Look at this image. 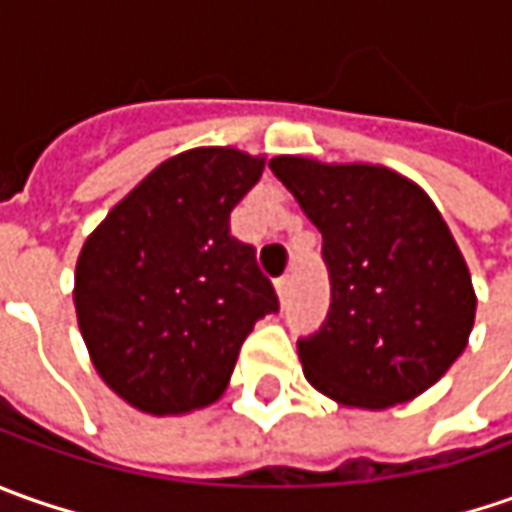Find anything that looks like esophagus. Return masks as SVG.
Returning a JSON list of instances; mask_svg holds the SVG:
<instances>
[{
  "label": "esophagus",
  "mask_w": 512,
  "mask_h": 512,
  "mask_svg": "<svg viewBox=\"0 0 512 512\" xmlns=\"http://www.w3.org/2000/svg\"><path fill=\"white\" fill-rule=\"evenodd\" d=\"M276 290H279V296H282V299H287V296H290V290H293V276L287 273V276H282V279H276Z\"/></svg>",
  "instance_id": "1"
}]
</instances>
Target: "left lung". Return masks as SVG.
Returning <instances> with one entry per match:
<instances>
[{"label":"left lung","instance_id":"1","mask_svg":"<svg viewBox=\"0 0 512 512\" xmlns=\"http://www.w3.org/2000/svg\"><path fill=\"white\" fill-rule=\"evenodd\" d=\"M270 170L322 233L330 307L296 342L307 382L367 410L433 387L467 347L476 293L427 193L373 165L276 156Z\"/></svg>","mask_w":512,"mask_h":512}]
</instances>
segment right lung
Returning <instances> with one entry per match:
<instances>
[{
    "label": "right lung",
    "instance_id": "add662e5",
    "mask_svg": "<svg viewBox=\"0 0 512 512\" xmlns=\"http://www.w3.org/2000/svg\"><path fill=\"white\" fill-rule=\"evenodd\" d=\"M265 162L233 148L179 153L113 207L76 265L93 367L133 407L168 416L225 393L247 333L279 313L256 247L230 213Z\"/></svg>",
    "mask_w": 512,
    "mask_h": 512
}]
</instances>
